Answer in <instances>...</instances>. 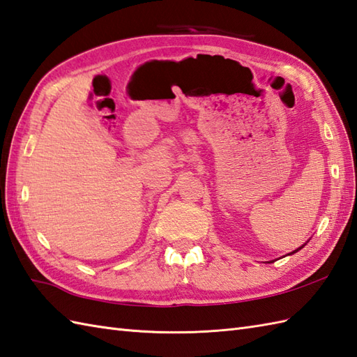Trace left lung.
<instances>
[{
	"label": "left lung",
	"instance_id": "left-lung-1",
	"mask_svg": "<svg viewBox=\"0 0 357 357\" xmlns=\"http://www.w3.org/2000/svg\"><path fill=\"white\" fill-rule=\"evenodd\" d=\"M304 245H305V244H303V245H301V248H298V249H296V250H293V252H290V253H287V255H293V253H296V252H298V250H301V249H303V248H304Z\"/></svg>",
	"mask_w": 357,
	"mask_h": 357
}]
</instances>
